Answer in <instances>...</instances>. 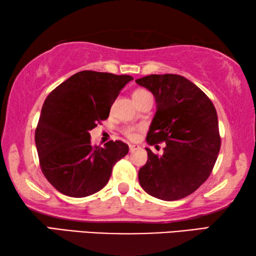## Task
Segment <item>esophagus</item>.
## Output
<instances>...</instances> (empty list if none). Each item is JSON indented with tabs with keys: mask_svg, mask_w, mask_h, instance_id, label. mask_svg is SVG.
<instances>
[{
	"mask_svg": "<svg viewBox=\"0 0 256 256\" xmlns=\"http://www.w3.org/2000/svg\"><path fill=\"white\" fill-rule=\"evenodd\" d=\"M140 148L138 145H129V152L130 153H134L135 152V150H140Z\"/></svg>",
	"mask_w": 256,
	"mask_h": 256,
	"instance_id": "obj_1",
	"label": "esophagus"
}]
</instances>
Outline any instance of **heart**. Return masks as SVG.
Wrapping results in <instances>:
<instances>
[{
	"mask_svg": "<svg viewBox=\"0 0 256 256\" xmlns=\"http://www.w3.org/2000/svg\"><path fill=\"white\" fill-rule=\"evenodd\" d=\"M146 94H150L148 90H138L135 92V93H134L132 98H136V96L146 95ZM126 135H127L129 138H132V140H134V138L136 137L135 129H134V128H127V129H126Z\"/></svg>",
	"mask_w": 256,
	"mask_h": 256,
	"instance_id": "obj_1",
	"label": "heart"
}]
</instances>
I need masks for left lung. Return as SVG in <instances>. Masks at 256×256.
Segmentation results:
<instances>
[{"mask_svg": "<svg viewBox=\"0 0 256 256\" xmlns=\"http://www.w3.org/2000/svg\"><path fill=\"white\" fill-rule=\"evenodd\" d=\"M136 82L156 103L146 142H166L161 156L146 148L148 162L138 171L140 186L158 200L186 198L208 178L219 154L216 108L195 84L179 74H150Z\"/></svg>", "mask_w": 256, "mask_h": 256, "instance_id": "1", "label": "left lung"}]
</instances>
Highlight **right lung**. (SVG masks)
<instances>
[{"mask_svg":"<svg viewBox=\"0 0 256 256\" xmlns=\"http://www.w3.org/2000/svg\"><path fill=\"white\" fill-rule=\"evenodd\" d=\"M128 74L80 71L46 98L35 132L40 164L45 178L62 194L86 198L106 185L113 166L129 148L121 140L90 144V130L108 119Z\"/></svg>","mask_w":256,"mask_h":256,"instance_id":"add662e5","label":"right lung"}]
</instances>
